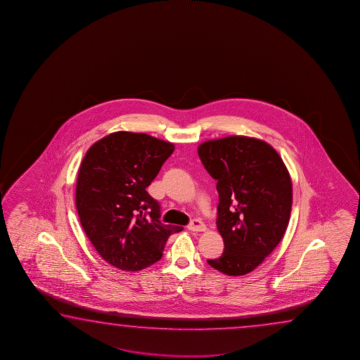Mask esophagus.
Instances as JSON below:
<instances>
[{
	"instance_id": "1",
	"label": "esophagus",
	"mask_w": 360,
	"mask_h": 360,
	"mask_svg": "<svg viewBox=\"0 0 360 360\" xmlns=\"http://www.w3.org/2000/svg\"><path fill=\"white\" fill-rule=\"evenodd\" d=\"M188 229L191 232H205L207 226L201 220H193L188 226Z\"/></svg>"
}]
</instances>
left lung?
<instances>
[{
	"label": "left lung",
	"instance_id": "1",
	"mask_svg": "<svg viewBox=\"0 0 360 360\" xmlns=\"http://www.w3.org/2000/svg\"><path fill=\"white\" fill-rule=\"evenodd\" d=\"M198 153L217 180V226L224 240L223 255L207 263L228 276L250 274L286 232L292 207L290 172L274 147L256 137L207 140Z\"/></svg>",
	"mask_w": 360,
	"mask_h": 360
}]
</instances>
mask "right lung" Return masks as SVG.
Masks as SVG:
<instances>
[{
  "instance_id": "obj_1",
  "label": "right lung",
  "mask_w": 360,
  "mask_h": 360,
  "mask_svg": "<svg viewBox=\"0 0 360 360\" xmlns=\"http://www.w3.org/2000/svg\"><path fill=\"white\" fill-rule=\"evenodd\" d=\"M169 141L118 131L93 143L80 164L75 205L99 256L122 271L158 262L171 234L183 226L160 221V205L146 188L174 153Z\"/></svg>"
}]
</instances>
